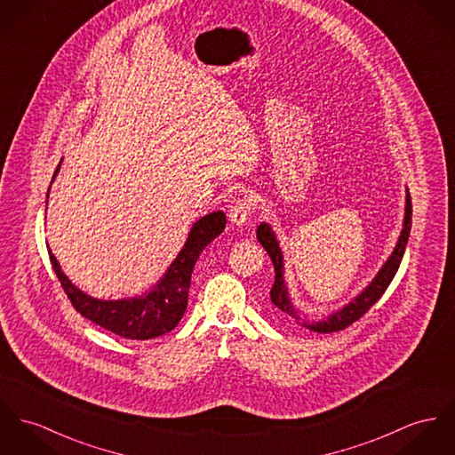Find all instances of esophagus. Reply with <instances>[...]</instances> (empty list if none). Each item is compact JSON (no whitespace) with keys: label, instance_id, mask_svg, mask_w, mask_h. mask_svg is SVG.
Instances as JSON below:
<instances>
[{"label":"esophagus","instance_id":"1","mask_svg":"<svg viewBox=\"0 0 455 455\" xmlns=\"http://www.w3.org/2000/svg\"><path fill=\"white\" fill-rule=\"evenodd\" d=\"M251 214H252V203H251V199H239L228 211L230 221L234 225H237V227L245 225L247 220L251 218Z\"/></svg>","mask_w":455,"mask_h":455}]
</instances>
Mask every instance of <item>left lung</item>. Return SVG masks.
<instances>
[{
  "mask_svg": "<svg viewBox=\"0 0 455 455\" xmlns=\"http://www.w3.org/2000/svg\"><path fill=\"white\" fill-rule=\"evenodd\" d=\"M411 227H412V201H411V194L409 188H405V212H403V225H402V232L398 235L396 245L393 249V252L387 256L385 265L379 268V272L376 274V277L371 280L350 303H347L345 307H341L339 310H334L332 314L316 320L310 318V315L303 314L291 299L289 296V289L283 279V254L280 249L277 235L272 228V225H268L267 221L258 225L256 230V237L265 247V251L268 252V256L272 258L274 268H275V282L274 287L270 291V299L274 303V312L279 316L280 320L291 323V325H298L314 332H336L341 331L345 327H348L355 320H358L362 315L365 314L385 292L387 285L391 283V280L395 277V274L398 272V267L402 263L405 247L409 243V235H411Z\"/></svg>",
  "mask_w": 455,
  "mask_h": 455,
  "instance_id": "obj_1",
  "label": "left lung"
}]
</instances>
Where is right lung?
<instances>
[{
  "label": "right lung",
  "instance_id": "obj_1",
  "mask_svg": "<svg viewBox=\"0 0 455 455\" xmlns=\"http://www.w3.org/2000/svg\"><path fill=\"white\" fill-rule=\"evenodd\" d=\"M60 164L62 161L59 163L53 173L52 183L60 172ZM48 196H50V188H48ZM225 223H227V216L223 211H212L210 214L199 218L192 225L185 244L176 254L168 270L163 274V277L157 280L147 292L133 298L99 299L86 294L84 291L76 287V283H72V280H69V277L62 272L60 263L53 256L50 247H48V254H50L53 270L60 280L72 307L79 314L121 338L145 341V339L164 336L178 325V322L181 320V316L187 310L190 277H192L196 261L203 252V249L223 232Z\"/></svg>",
  "mask_w": 455,
  "mask_h": 455
}]
</instances>
